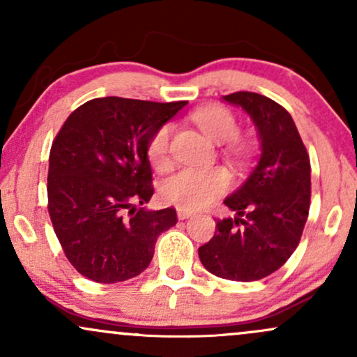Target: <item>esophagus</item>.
I'll use <instances>...</instances> for the list:
<instances>
[{
  "mask_svg": "<svg viewBox=\"0 0 357 357\" xmlns=\"http://www.w3.org/2000/svg\"><path fill=\"white\" fill-rule=\"evenodd\" d=\"M192 215H195V211L192 210H188V208H178V218L179 220H186Z\"/></svg>",
  "mask_w": 357,
  "mask_h": 357,
  "instance_id": "esophagus-1",
  "label": "esophagus"
}]
</instances>
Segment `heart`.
I'll use <instances>...</instances> for the list:
<instances>
[{
	"label": "heart",
	"mask_w": 357,
	"mask_h": 357,
	"mask_svg": "<svg viewBox=\"0 0 357 357\" xmlns=\"http://www.w3.org/2000/svg\"><path fill=\"white\" fill-rule=\"evenodd\" d=\"M192 119L211 139L218 142L231 141V151H243V144L235 139L240 134V122L230 109L223 105H208L196 110ZM171 126L162 124L147 139V161L155 171H165L171 165ZM230 174L223 167H183L167 176L161 183L159 192L166 203L196 210L223 195L230 188Z\"/></svg>",
	"instance_id": "heart-1"
}]
</instances>
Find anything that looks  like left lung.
Instances as JSON below:
<instances>
[{
    "instance_id": "obj_1",
    "label": "left lung",
    "mask_w": 357,
    "mask_h": 357,
    "mask_svg": "<svg viewBox=\"0 0 357 357\" xmlns=\"http://www.w3.org/2000/svg\"><path fill=\"white\" fill-rule=\"evenodd\" d=\"M252 116L261 155L248 181L225 199L236 218L216 221L213 238L198 248L204 268L227 280L268 277L301 241L310 206V159L292 116L255 92L225 96Z\"/></svg>"
}]
</instances>
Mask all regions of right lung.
<instances>
[{"label": "right lung", "mask_w": 357, "mask_h": 357, "mask_svg": "<svg viewBox=\"0 0 357 357\" xmlns=\"http://www.w3.org/2000/svg\"><path fill=\"white\" fill-rule=\"evenodd\" d=\"M186 102L102 97L77 107L53 139L48 215L67 260L99 284L149 267L158 236L176 210L136 208L154 192L146 142Z\"/></svg>", "instance_id": "1"}]
</instances>
